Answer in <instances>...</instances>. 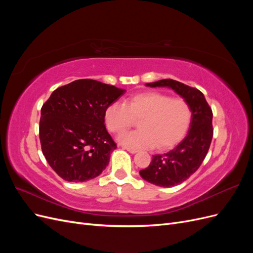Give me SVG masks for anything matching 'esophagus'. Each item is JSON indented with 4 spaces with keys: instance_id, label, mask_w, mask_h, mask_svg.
Instances as JSON below:
<instances>
[{
    "instance_id": "34e87169",
    "label": "esophagus",
    "mask_w": 253,
    "mask_h": 253,
    "mask_svg": "<svg viewBox=\"0 0 253 253\" xmlns=\"http://www.w3.org/2000/svg\"><path fill=\"white\" fill-rule=\"evenodd\" d=\"M124 149H125V150H126V151H127V152H129V153H132V154H135V153L138 152V151H137L136 149L128 148V147H124Z\"/></svg>"
}]
</instances>
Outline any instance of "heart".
Segmentation results:
<instances>
[{
  "mask_svg": "<svg viewBox=\"0 0 253 253\" xmlns=\"http://www.w3.org/2000/svg\"><path fill=\"white\" fill-rule=\"evenodd\" d=\"M105 124L112 133L121 134L139 120V129L124 134L119 141L133 149H170L188 132L192 118L189 103L159 91H145L126 103L113 102L105 110Z\"/></svg>",
  "mask_w": 253,
  "mask_h": 253,
  "instance_id": "heart-1",
  "label": "heart"
}]
</instances>
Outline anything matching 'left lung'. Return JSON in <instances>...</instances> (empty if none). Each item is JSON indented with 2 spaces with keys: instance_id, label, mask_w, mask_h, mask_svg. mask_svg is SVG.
Listing matches in <instances>:
<instances>
[{
  "instance_id": "1",
  "label": "left lung",
  "mask_w": 253,
  "mask_h": 253,
  "mask_svg": "<svg viewBox=\"0 0 253 253\" xmlns=\"http://www.w3.org/2000/svg\"><path fill=\"white\" fill-rule=\"evenodd\" d=\"M147 86H166L174 89L189 103L192 111L187 136L176 147L165 154L154 155L140 176L153 185L173 187L188 179L197 171L209 151L213 137L212 110L200 89L172 79L147 83Z\"/></svg>"
}]
</instances>
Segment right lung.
I'll return each mask as SVG.
<instances>
[{"mask_svg": "<svg viewBox=\"0 0 253 253\" xmlns=\"http://www.w3.org/2000/svg\"><path fill=\"white\" fill-rule=\"evenodd\" d=\"M125 91L91 79L52 91L41 109L39 136L43 155L61 178L86 181L109 165L117 145L106 131L104 114Z\"/></svg>", "mask_w": 253, "mask_h": 253, "instance_id": "obj_1", "label": "right lung"}]
</instances>
